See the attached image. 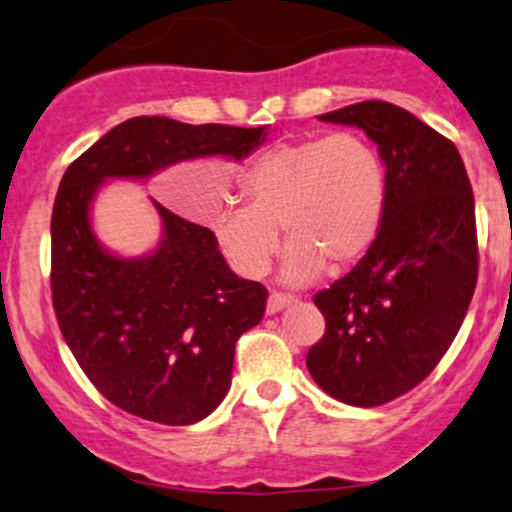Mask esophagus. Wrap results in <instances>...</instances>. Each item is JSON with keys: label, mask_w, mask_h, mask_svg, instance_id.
Instances as JSON below:
<instances>
[{"label": "esophagus", "mask_w": 512, "mask_h": 512, "mask_svg": "<svg viewBox=\"0 0 512 512\" xmlns=\"http://www.w3.org/2000/svg\"><path fill=\"white\" fill-rule=\"evenodd\" d=\"M290 304H295V297L292 295H285V292H271L267 299V313L271 316V313H278Z\"/></svg>", "instance_id": "34e87169"}]
</instances>
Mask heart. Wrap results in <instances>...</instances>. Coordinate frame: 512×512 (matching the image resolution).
<instances>
[{
  "label": "heart",
  "instance_id": "b5f03b06",
  "mask_svg": "<svg viewBox=\"0 0 512 512\" xmlns=\"http://www.w3.org/2000/svg\"><path fill=\"white\" fill-rule=\"evenodd\" d=\"M245 203L213 220L215 245L243 278L267 274L281 231L288 241L283 281L309 283L327 267L349 269L377 241L386 215V166L356 131L278 142L241 175Z\"/></svg>",
  "mask_w": 512,
  "mask_h": 512
}]
</instances>
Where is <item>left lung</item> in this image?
Masks as SVG:
<instances>
[{"label":"left lung","instance_id":"8db88e82","mask_svg":"<svg viewBox=\"0 0 512 512\" xmlns=\"http://www.w3.org/2000/svg\"><path fill=\"white\" fill-rule=\"evenodd\" d=\"M377 142L388 199L377 241L344 278L313 297L325 335L306 353L327 395L377 407L435 370L478 283L475 199L459 149L384 100L320 114Z\"/></svg>","mask_w":512,"mask_h":512}]
</instances>
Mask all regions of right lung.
<instances>
[{
  "instance_id": "1",
  "label": "right lung",
  "mask_w": 512,
  "mask_h": 512,
  "mask_svg": "<svg viewBox=\"0 0 512 512\" xmlns=\"http://www.w3.org/2000/svg\"><path fill=\"white\" fill-rule=\"evenodd\" d=\"M262 128L128 119L70 163L51 215V295L60 332L112 405L168 426L206 419L229 391L238 337L267 309V288L238 278L213 231L154 201L163 238L152 255L114 257L88 208L107 177H142L201 156L241 161Z\"/></svg>"
}]
</instances>
